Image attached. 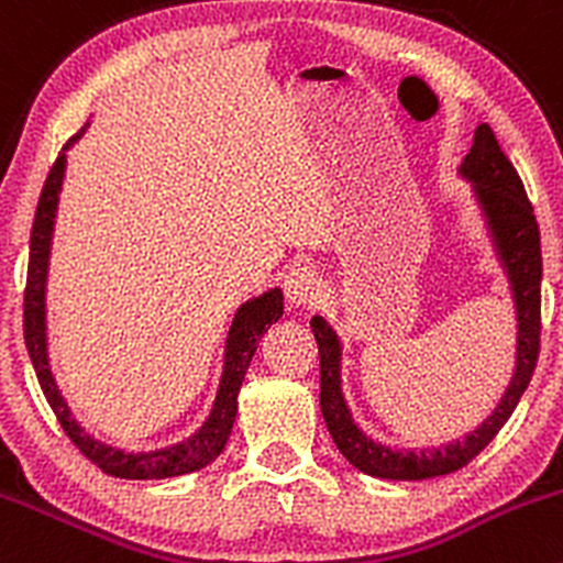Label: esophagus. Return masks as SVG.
<instances>
[{"label": "esophagus", "mask_w": 563, "mask_h": 563, "mask_svg": "<svg viewBox=\"0 0 563 563\" xmlns=\"http://www.w3.org/2000/svg\"><path fill=\"white\" fill-rule=\"evenodd\" d=\"M283 291H286L288 305L294 307H310L321 299L323 283L318 277V272L312 266L297 264L286 272V280H283Z\"/></svg>", "instance_id": "34e87169"}]
</instances>
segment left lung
<instances>
[{
	"mask_svg": "<svg viewBox=\"0 0 563 563\" xmlns=\"http://www.w3.org/2000/svg\"><path fill=\"white\" fill-rule=\"evenodd\" d=\"M472 188L477 210H481L485 232L499 258L501 272L510 283L512 305H516V369L510 386L490 416L466 431L461 440L440 448H394L372 440L366 431L353 421V412L342 394V340L334 327L323 316H312L310 327L316 334L318 353H321V412L327 429L340 448V453L356 466L358 472L380 481H429V477L451 475L470 464L477 453L499 434L501 426L512 416L520 396L529 388L534 375L537 356H540V286H542V251L540 227H537L534 207L523 191V183L494 137V129L481 123L475 129L472 151L466 153L459 167Z\"/></svg>",
	"mask_w": 563,
	"mask_h": 563,
	"instance_id": "obj_1",
	"label": "left lung"
}]
</instances>
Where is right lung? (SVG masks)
I'll list each match as a JSON object with an SVG mask.
<instances>
[{"mask_svg": "<svg viewBox=\"0 0 563 563\" xmlns=\"http://www.w3.org/2000/svg\"><path fill=\"white\" fill-rule=\"evenodd\" d=\"M86 129L88 123L75 137H69L67 145L58 153L56 164H53L43 186V194H40L37 216H34L32 245H29L26 297H23V340H26L29 358H32L47 405L56 412L62 429L99 470L112 477H126V481H162V477L188 475V472H197L212 464L227 448L236 418V394H240L242 380H245V372L251 366L253 353H256L258 340L272 323L280 321L283 291L280 288H269L262 297H253L245 305L236 307L232 327L227 331V342H223V369L216 399H212V410L191 437L175 442V445L156 448V451L129 453L123 448H112L108 442L88 434L86 426L75 421L67 399L62 396V388H58L51 369V356H47V269H51L53 229H56L58 197H62L64 175H67V151L86 134Z\"/></svg>", "mask_w": 563, "mask_h": 563, "instance_id": "obj_1", "label": "right lung"}]
</instances>
